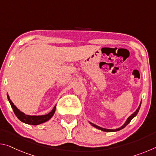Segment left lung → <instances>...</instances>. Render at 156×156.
I'll use <instances>...</instances> for the list:
<instances>
[{
  "instance_id": "obj_1",
  "label": "left lung",
  "mask_w": 156,
  "mask_h": 156,
  "mask_svg": "<svg viewBox=\"0 0 156 156\" xmlns=\"http://www.w3.org/2000/svg\"><path fill=\"white\" fill-rule=\"evenodd\" d=\"M140 106H139V107L138 108V109H137L135 112H134L133 114H132L131 115H130L129 116V117L128 118V119H127V120L126 121V122L124 124V125L121 126V127H120V128H118V129H104V128H102V127H100V126H96V125H94V124H92L91 122H90V124L91 125L93 126H94L95 128H96V129H100V130H102V131H108V132H113V131H120V129H122L123 128H125V126L128 125V124L131 122V120L133 119V118L135 117V116L138 114V112H139V109H140Z\"/></svg>"
}]
</instances>
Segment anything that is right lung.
Masks as SVG:
<instances>
[{
	"mask_svg": "<svg viewBox=\"0 0 156 156\" xmlns=\"http://www.w3.org/2000/svg\"><path fill=\"white\" fill-rule=\"evenodd\" d=\"M7 98L9 100V102L10 105H11V107H12L13 111L15 113V115H16V117L19 119L20 121H22L23 122H25L26 124H28V125H40L41 123L45 122L47 120H49L50 118H51L53 115L54 114L55 111H56V106L54 107V109L48 114L44 115H25L24 113L21 112L19 109H18L15 106L14 103L11 101V100L9 99V97L7 94Z\"/></svg>",
	"mask_w": 156,
	"mask_h": 156,
	"instance_id": "add662e5",
	"label": "right lung"
}]
</instances>
